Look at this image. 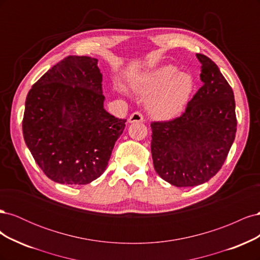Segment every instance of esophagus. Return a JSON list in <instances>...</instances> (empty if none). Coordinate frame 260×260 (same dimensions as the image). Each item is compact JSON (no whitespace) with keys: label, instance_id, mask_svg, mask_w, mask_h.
<instances>
[{"label":"esophagus","instance_id":"obj_1","mask_svg":"<svg viewBox=\"0 0 260 260\" xmlns=\"http://www.w3.org/2000/svg\"><path fill=\"white\" fill-rule=\"evenodd\" d=\"M143 120H144L143 115L141 114V113H139V112H136V113L131 114L130 117H129V119H128V121L130 123H133V122H143Z\"/></svg>","mask_w":260,"mask_h":260}]
</instances>
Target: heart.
<instances>
[{
    "label": "heart",
    "instance_id": "obj_1",
    "mask_svg": "<svg viewBox=\"0 0 260 260\" xmlns=\"http://www.w3.org/2000/svg\"><path fill=\"white\" fill-rule=\"evenodd\" d=\"M131 86L139 95L149 98V114L157 119L169 120L184 112L193 95L195 80L190 74L180 73L176 66L164 65L132 80Z\"/></svg>",
    "mask_w": 260,
    "mask_h": 260
}]
</instances>
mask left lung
Returning a JSON list of instances; mask_svg holds the SVG:
<instances>
[{"mask_svg": "<svg viewBox=\"0 0 260 260\" xmlns=\"http://www.w3.org/2000/svg\"><path fill=\"white\" fill-rule=\"evenodd\" d=\"M203 85L185 112L169 121L151 123L154 168L178 187L207 182L222 167L237 132L232 88L218 66L203 54Z\"/></svg>", "mask_w": 260, "mask_h": 260, "instance_id": "obj_1", "label": "left lung"}]
</instances>
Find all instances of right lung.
<instances>
[{
  "label": "right lung",
  "mask_w": 260,
  "mask_h": 260,
  "mask_svg": "<svg viewBox=\"0 0 260 260\" xmlns=\"http://www.w3.org/2000/svg\"><path fill=\"white\" fill-rule=\"evenodd\" d=\"M98 59L67 56L29 91L23 139L39 167L54 182L88 184L105 171L127 119L104 108Z\"/></svg>",
  "instance_id": "obj_1"
}]
</instances>
